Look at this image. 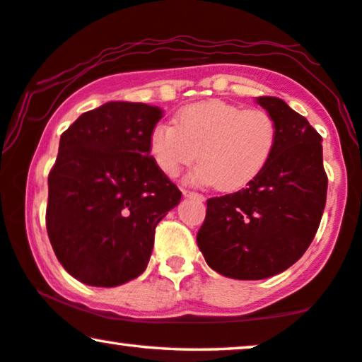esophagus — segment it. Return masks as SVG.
I'll return each instance as SVG.
<instances>
[{
	"label": "esophagus",
	"instance_id": "34e87169",
	"mask_svg": "<svg viewBox=\"0 0 362 362\" xmlns=\"http://www.w3.org/2000/svg\"><path fill=\"white\" fill-rule=\"evenodd\" d=\"M182 194H185V197H194V199L204 201V196L199 194V192H194V191H187V189H182Z\"/></svg>",
	"mask_w": 362,
	"mask_h": 362
}]
</instances>
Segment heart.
<instances>
[{
  "label": "heart",
  "instance_id": "b5f03b06",
  "mask_svg": "<svg viewBox=\"0 0 362 362\" xmlns=\"http://www.w3.org/2000/svg\"><path fill=\"white\" fill-rule=\"evenodd\" d=\"M276 136V123L269 112L207 100L180 110L175 125L158 123L150 135V153L170 177L199 160L192 181L235 192L265 170Z\"/></svg>",
  "mask_w": 362,
  "mask_h": 362
}]
</instances>
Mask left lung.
I'll use <instances>...</instances> for the list:
<instances>
[{
    "label": "left lung",
    "mask_w": 362,
    "mask_h": 362,
    "mask_svg": "<svg viewBox=\"0 0 362 362\" xmlns=\"http://www.w3.org/2000/svg\"><path fill=\"white\" fill-rule=\"evenodd\" d=\"M274 117L276 146L245 189L207 199L197 247L207 265L235 280L274 276L300 260L320 227L328 176L320 133L276 97H257Z\"/></svg>",
    "instance_id": "8db88e82"
}]
</instances>
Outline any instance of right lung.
Segmentation results:
<instances>
[{
	"label": "right lung",
	"instance_id": "add662e5",
	"mask_svg": "<svg viewBox=\"0 0 362 362\" xmlns=\"http://www.w3.org/2000/svg\"><path fill=\"white\" fill-rule=\"evenodd\" d=\"M161 117L146 103L108 102L61 135L46 227L57 260L82 284L118 286L141 275L158 222L181 199L150 156Z\"/></svg>",
	"mask_w": 362,
	"mask_h": 362
}]
</instances>
